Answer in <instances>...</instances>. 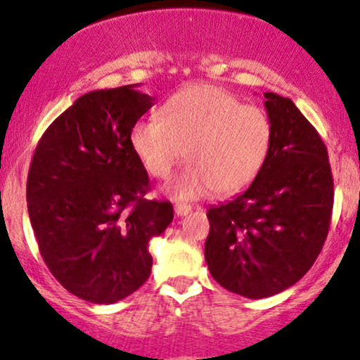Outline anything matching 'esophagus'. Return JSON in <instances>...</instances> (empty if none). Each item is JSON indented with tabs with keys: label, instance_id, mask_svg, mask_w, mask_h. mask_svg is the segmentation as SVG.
Here are the masks:
<instances>
[{
	"label": "esophagus",
	"instance_id": "34e87169",
	"mask_svg": "<svg viewBox=\"0 0 360 360\" xmlns=\"http://www.w3.org/2000/svg\"><path fill=\"white\" fill-rule=\"evenodd\" d=\"M192 211V206L191 204H185V202H176L175 204V212L179 216H185V214H188V212Z\"/></svg>",
	"mask_w": 360,
	"mask_h": 360
}]
</instances>
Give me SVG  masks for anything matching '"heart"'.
<instances>
[{"instance_id": "obj_1", "label": "heart", "mask_w": 360, "mask_h": 360, "mask_svg": "<svg viewBox=\"0 0 360 360\" xmlns=\"http://www.w3.org/2000/svg\"><path fill=\"white\" fill-rule=\"evenodd\" d=\"M273 123L262 108L211 84L173 94L160 117L139 118L130 148L153 179H169L176 165L191 160L168 187L175 199H197L245 191L264 168L273 148Z\"/></svg>"}]
</instances>
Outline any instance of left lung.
Segmentation results:
<instances>
[{
    "mask_svg": "<svg viewBox=\"0 0 360 360\" xmlns=\"http://www.w3.org/2000/svg\"><path fill=\"white\" fill-rule=\"evenodd\" d=\"M273 148L250 187L211 207L207 268L223 288L264 299L311 269L328 237L333 175L318 130L292 99L266 92Z\"/></svg>",
    "mask_w": 360,
    "mask_h": 360,
    "instance_id": "obj_1",
    "label": "left lung"
}]
</instances>
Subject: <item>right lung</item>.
<instances>
[{
	"label": "right lung",
	"instance_id": "obj_1",
	"mask_svg": "<svg viewBox=\"0 0 360 360\" xmlns=\"http://www.w3.org/2000/svg\"><path fill=\"white\" fill-rule=\"evenodd\" d=\"M154 98L134 86L92 91L46 129L27 176V207L46 266L73 295L113 304L148 281V243L173 219L149 200L130 129Z\"/></svg>",
	"mask_w": 360,
	"mask_h": 360
}]
</instances>
